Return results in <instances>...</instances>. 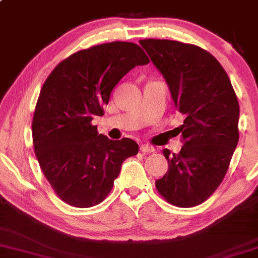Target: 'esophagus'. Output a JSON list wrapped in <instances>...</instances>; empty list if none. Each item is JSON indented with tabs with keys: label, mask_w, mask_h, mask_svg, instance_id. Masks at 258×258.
<instances>
[{
	"label": "esophagus",
	"mask_w": 258,
	"mask_h": 258,
	"mask_svg": "<svg viewBox=\"0 0 258 258\" xmlns=\"http://www.w3.org/2000/svg\"><path fill=\"white\" fill-rule=\"evenodd\" d=\"M140 150H142L143 153H153V151H155V149L149 144H142L140 145Z\"/></svg>",
	"instance_id": "1"
}]
</instances>
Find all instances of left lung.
<instances>
[{
	"instance_id": "8db88e82",
	"label": "left lung",
	"mask_w": 258,
	"mask_h": 258,
	"mask_svg": "<svg viewBox=\"0 0 258 258\" xmlns=\"http://www.w3.org/2000/svg\"><path fill=\"white\" fill-rule=\"evenodd\" d=\"M168 83L185 120L179 154H163L169 170L156 180L159 194L172 205L191 208L208 200L226 175L238 143L240 107L219 60L192 44L169 39L139 41Z\"/></svg>"
}]
</instances>
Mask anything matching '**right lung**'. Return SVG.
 <instances>
[{
	"label": "right lung",
	"instance_id": "obj_1",
	"mask_svg": "<svg viewBox=\"0 0 258 258\" xmlns=\"http://www.w3.org/2000/svg\"><path fill=\"white\" fill-rule=\"evenodd\" d=\"M148 63L138 44L110 42L73 53L44 82L32 121L33 147L44 176L68 205L102 203L123 161L138 154L134 140H110L92 120L104 114L118 82Z\"/></svg>",
	"mask_w": 258,
	"mask_h": 258
}]
</instances>
